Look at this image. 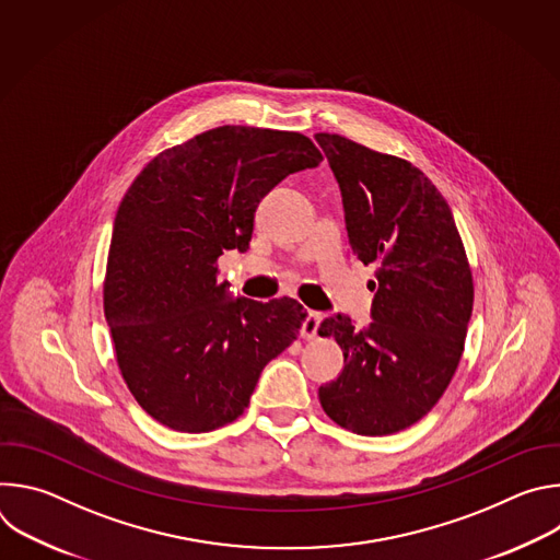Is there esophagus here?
<instances>
[{
	"label": "esophagus",
	"mask_w": 560,
	"mask_h": 560,
	"mask_svg": "<svg viewBox=\"0 0 560 560\" xmlns=\"http://www.w3.org/2000/svg\"><path fill=\"white\" fill-rule=\"evenodd\" d=\"M322 318H324L322 312L307 310L305 318L301 322V337H303V339H314L316 332H318V326H322Z\"/></svg>",
	"instance_id": "esophagus-1"
}]
</instances>
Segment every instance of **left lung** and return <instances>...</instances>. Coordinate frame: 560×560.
I'll return each instance as SVG.
<instances>
[{
    "label": "left lung",
    "mask_w": 560,
    "mask_h": 560,
    "mask_svg": "<svg viewBox=\"0 0 560 560\" xmlns=\"http://www.w3.org/2000/svg\"><path fill=\"white\" fill-rule=\"evenodd\" d=\"M314 139L339 182L352 253L376 266L372 324L332 314L318 328L343 350V372L318 401L354 434H394L436 406L458 368L471 270L447 201L417 166L341 135Z\"/></svg>",
    "instance_id": "obj_1"
}]
</instances>
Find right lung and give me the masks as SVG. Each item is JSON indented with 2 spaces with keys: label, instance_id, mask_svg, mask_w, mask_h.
Wrapping results in <instances>:
<instances>
[{
  "label": "right lung",
  "instance_id": "obj_1",
  "mask_svg": "<svg viewBox=\"0 0 560 560\" xmlns=\"http://www.w3.org/2000/svg\"><path fill=\"white\" fill-rule=\"evenodd\" d=\"M322 159L299 132L219 126L156 154L124 195L104 314L121 376L154 421L188 434L232 423L296 339L303 305L230 296L217 259L246 253L259 201Z\"/></svg>",
  "mask_w": 560,
  "mask_h": 560
}]
</instances>
